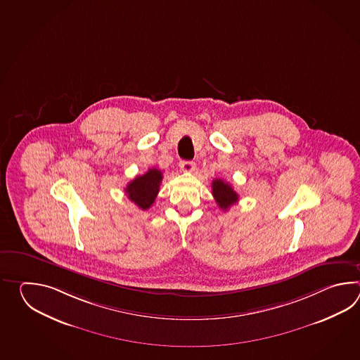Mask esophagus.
Listing matches in <instances>:
<instances>
[{
  "mask_svg": "<svg viewBox=\"0 0 360 360\" xmlns=\"http://www.w3.org/2000/svg\"><path fill=\"white\" fill-rule=\"evenodd\" d=\"M179 166H180V169H183L184 172H191L195 167V163L193 161H180Z\"/></svg>",
  "mask_w": 360,
  "mask_h": 360,
  "instance_id": "34e87169",
  "label": "esophagus"
}]
</instances>
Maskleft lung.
<instances>
[{"instance_id":"left-lung-1","label":"left lung","mask_w":360,"mask_h":360,"mask_svg":"<svg viewBox=\"0 0 360 360\" xmlns=\"http://www.w3.org/2000/svg\"><path fill=\"white\" fill-rule=\"evenodd\" d=\"M212 194L216 203L224 211H226L230 206L237 203L239 199L237 191H234L229 184L225 183L221 179H214L212 181Z\"/></svg>"}]
</instances>
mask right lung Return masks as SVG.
Wrapping results in <instances>:
<instances>
[{"instance_id": "right-lung-1", "label": "right lung", "mask_w": 360, "mask_h": 360, "mask_svg": "<svg viewBox=\"0 0 360 360\" xmlns=\"http://www.w3.org/2000/svg\"><path fill=\"white\" fill-rule=\"evenodd\" d=\"M162 179L163 176L160 169H148L144 175L135 177L129 183L124 191L131 202H134L139 208L148 210L157 198Z\"/></svg>"}]
</instances>
